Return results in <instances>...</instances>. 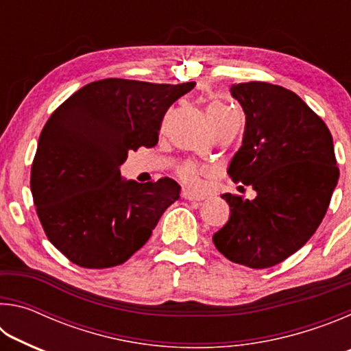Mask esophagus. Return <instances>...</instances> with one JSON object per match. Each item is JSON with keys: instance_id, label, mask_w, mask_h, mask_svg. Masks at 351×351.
Wrapping results in <instances>:
<instances>
[{"instance_id": "obj_1", "label": "esophagus", "mask_w": 351, "mask_h": 351, "mask_svg": "<svg viewBox=\"0 0 351 351\" xmlns=\"http://www.w3.org/2000/svg\"><path fill=\"white\" fill-rule=\"evenodd\" d=\"M181 195H182V198H186L189 201H201V199H204L203 195L193 193V192H190V190H182Z\"/></svg>"}]
</instances>
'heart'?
<instances>
[{
  "label": "heart",
  "mask_w": 351,
  "mask_h": 351,
  "mask_svg": "<svg viewBox=\"0 0 351 351\" xmlns=\"http://www.w3.org/2000/svg\"><path fill=\"white\" fill-rule=\"evenodd\" d=\"M228 111L229 110L221 104H212L209 108H207V117L219 116V114H223V112H228ZM203 175H204V171L198 169L197 165H193V164H186V165H182V167L178 169V178H180V180L186 184V186H189L190 189H195V190L203 187Z\"/></svg>",
  "instance_id": "b5f03b06"
}]
</instances>
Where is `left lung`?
<instances>
[{
	"label": "left lung",
	"mask_w": 351,
	"mask_h": 351,
	"mask_svg": "<svg viewBox=\"0 0 351 351\" xmlns=\"http://www.w3.org/2000/svg\"><path fill=\"white\" fill-rule=\"evenodd\" d=\"M246 114L240 150L229 164L235 182L257 197L224 193L229 221L213 235L226 258L271 268L316 232L339 180L328 127L295 93L266 82L232 85Z\"/></svg>",
	"instance_id": "8db88e82"
}]
</instances>
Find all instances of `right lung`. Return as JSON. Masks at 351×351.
<instances>
[{"label": "right lung", "mask_w": 351, "mask_h": 351, "mask_svg": "<svg viewBox=\"0 0 351 351\" xmlns=\"http://www.w3.org/2000/svg\"><path fill=\"white\" fill-rule=\"evenodd\" d=\"M197 85L125 79L88 83L41 130L31 192L49 241L74 265H122L150 239L181 187L122 180L130 150L158 144L165 111Z\"/></svg>", "instance_id": "1"}]
</instances>
